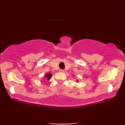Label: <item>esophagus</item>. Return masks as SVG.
<instances>
[{"instance_id":"34e87169","label":"esophagus","mask_w":125,"mask_h":125,"mask_svg":"<svg viewBox=\"0 0 125 125\" xmlns=\"http://www.w3.org/2000/svg\"><path fill=\"white\" fill-rule=\"evenodd\" d=\"M59 71H60V72H64V70H63V69H60V70H59Z\"/></svg>"}]
</instances>
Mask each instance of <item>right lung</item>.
Instances as JSON below:
<instances>
[{
    "instance_id": "1",
    "label": "right lung",
    "mask_w": 125,
    "mask_h": 125,
    "mask_svg": "<svg viewBox=\"0 0 125 125\" xmlns=\"http://www.w3.org/2000/svg\"><path fill=\"white\" fill-rule=\"evenodd\" d=\"M51 74L50 73H47L46 75H45V77H47V79H50L51 78Z\"/></svg>"
}]
</instances>
